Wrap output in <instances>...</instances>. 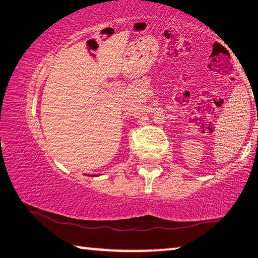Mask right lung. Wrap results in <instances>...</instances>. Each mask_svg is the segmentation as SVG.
<instances>
[{"mask_svg": "<svg viewBox=\"0 0 258 258\" xmlns=\"http://www.w3.org/2000/svg\"><path fill=\"white\" fill-rule=\"evenodd\" d=\"M94 176H97V175H94Z\"/></svg>", "mask_w": 258, "mask_h": 258, "instance_id": "add662e5", "label": "right lung"}]
</instances>
